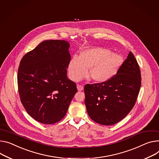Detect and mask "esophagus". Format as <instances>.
<instances>
[{"label": "esophagus", "mask_w": 159, "mask_h": 159, "mask_svg": "<svg viewBox=\"0 0 159 159\" xmlns=\"http://www.w3.org/2000/svg\"><path fill=\"white\" fill-rule=\"evenodd\" d=\"M77 89H78V91H82L84 88H83V86H81V85L78 84V85H77Z\"/></svg>", "instance_id": "esophagus-1"}]
</instances>
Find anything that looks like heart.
I'll use <instances>...</instances> for the list:
<instances>
[{
	"instance_id": "heart-1",
	"label": "heart",
	"mask_w": 159,
	"mask_h": 159,
	"mask_svg": "<svg viewBox=\"0 0 159 159\" xmlns=\"http://www.w3.org/2000/svg\"><path fill=\"white\" fill-rule=\"evenodd\" d=\"M123 58L107 49L96 47L82 52L79 57L74 56L69 63L68 72L71 80L79 81L87 75L90 68V76L95 81L105 82L116 73Z\"/></svg>"
}]
</instances>
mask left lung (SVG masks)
I'll use <instances>...</instances> for the list:
<instances>
[{"instance_id": "8db88e82", "label": "left lung", "mask_w": 159, "mask_h": 159, "mask_svg": "<svg viewBox=\"0 0 159 159\" xmlns=\"http://www.w3.org/2000/svg\"><path fill=\"white\" fill-rule=\"evenodd\" d=\"M141 84L139 66L130 52L116 75L110 80L84 86V103L89 116L104 125L118 123L135 105Z\"/></svg>"}]
</instances>
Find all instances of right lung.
<instances>
[{"label":"right lung","mask_w":159,"mask_h":159,"mask_svg":"<svg viewBox=\"0 0 159 159\" xmlns=\"http://www.w3.org/2000/svg\"><path fill=\"white\" fill-rule=\"evenodd\" d=\"M69 46L64 40L44 41L20 61V100L28 114L40 123L53 124L62 120L78 91L67 76Z\"/></svg>","instance_id":"1"}]
</instances>
